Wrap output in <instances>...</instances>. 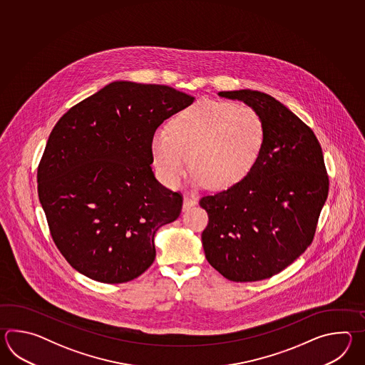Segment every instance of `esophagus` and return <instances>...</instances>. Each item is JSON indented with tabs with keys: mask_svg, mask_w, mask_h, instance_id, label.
Returning <instances> with one entry per match:
<instances>
[{
	"mask_svg": "<svg viewBox=\"0 0 365 365\" xmlns=\"http://www.w3.org/2000/svg\"><path fill=\"white\" fill-rule=\"evenodd\" d=\"M195 205H197V200H195V198H193V197H189V195H185V197H184L182 209H190V207H193V206H195Z\"/></svg>",
	"mask_w": 365,
	"mask_h": 365,
	"instance_id": "34e87169",
	"label": "esophagus"
}]
</instances>
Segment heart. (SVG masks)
Segmentation results:
<instances>
[{
  "label": "heart",
  "mask_w": 365,
  "mask_h": 365,
  "mask_svg": "<svg viewBox=\"0 0 365 365\" xmlns=\"http://www.w3.org/2000/svg\"><path fill=\"white\" fill-rule=\"evenodd\" d=\"M264 118L248 104L198 101L172 117L168 132L151 140L156 170L167 185L178 186L187 171L194 184L225 189L245 179L264 151Z\"/></svg>",
  "instance_id": "1"
}]
</instances>
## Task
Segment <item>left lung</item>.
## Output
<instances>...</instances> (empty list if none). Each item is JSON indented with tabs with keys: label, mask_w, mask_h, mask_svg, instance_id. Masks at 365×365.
Here are the masks:
<instances>
[{
	"label": "left lung",
	"mask_w": 365,
	"mask_h": 365,
	"mask_svg": "<svg viewBox=\"0 0 365 365\" xmlns=\"http://www.w3.org/2000/svg\"><path fill=\"white\" fill-rule=\"evenodd\" d=\"M219 96L257 109L266 140L245 179L200 200L209 215L202 245L209 264L227 279H267L314 239L329 194L322 148L309 126L270 95L239 90Z\"/></svg>",
	"instance_id": "8db88e82"
}]
</instances>
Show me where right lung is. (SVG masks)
Returning a JSON list of instances; mask_svg holds the SVG:
<instances>
[{"label":"right lung","mask_w":365,"mask_h":365,"mask_svg":"<svg viewBox=\"0 0 365 365\" xmlns=\"http://www.w3.org/2000/svg\"><path fill=\"white\" fill-rule=\"evenodd\" d=\"M193 101L170 86L120 81L57 121L38 193L56 247L77 272L117 284L153 264L155 232L179 217L182 195L155 179L151 140Z\"/></svg>","instance_id":"1"}]
</instances>
